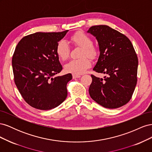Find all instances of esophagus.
I'll use <instances>...</instances> for the list:
<instances>
[{"mask_svg": "<svg viewBox=\"0 0 152 152\" xmlns=\"http://www.w3.org/2000/svg\"><path fill=\"white\" fill-rule=\"evenodd\" d=\"M81 76L79 75H75V74H73V79H77V78H80Z\"/></svg>", "mask_w": 152, "mask_h": 152, "instance_id": "obj_1", "label": "esophagus"}]
</instances>
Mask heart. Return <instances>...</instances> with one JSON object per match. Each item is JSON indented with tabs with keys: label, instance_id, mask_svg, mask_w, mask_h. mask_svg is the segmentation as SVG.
Masks as SVG:
<instances>
[{
	"label": "heart",
	"instance_id": "b5f03b06",
	"mask_svg": "<svg viewBox=\"0 0 152 152\" xmlns=\"http://www.w3.org/2000/svg\"><path fill=\"white\" fill-rule=\"evenodd\" d=\"M71 41L75 45L82 48L81 56L86 55L91 58H94L97 54V50L93 46V41L88 35L79 32L73 35L71 37ZM56 52L59 59L65 60L68 56L70 49L65 40H61L58 42L56 45ZM91 61L87 57L84 56L78 59H72L67 63L65 69L67 72L75 75H80L83 73L91 66Z\"/></svg>",
	"mask_w": 152,
	"mask_h": 152
}]
</instances>
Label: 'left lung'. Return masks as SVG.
Listing matches in <instances>:
<instances>
[{
	"instance_id": "obj_1",
	"label": "left lung",
	"mask_w": 152,
	"mask_h": 152,
	"mask_svg": "<svg viewBox=\"0 0 152 152\" xmlns=\"http://www.w3.org/2000/svg\"><path fill=\"white\" fill-rule=\"evenodd\" d=\"M87 32L99 45L93 70L107 75L104 79L91 75V98L104 108L121 107L129 102L136 86L138 59L135 50L126 35L107 25L91 26Z\"/></svg>"
}]
</instances>
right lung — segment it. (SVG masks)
<instances>
[{
    "instance_id": "add662e5",
    "label": "right lung",
    "mask_w": 152,
    "mask_h": 152,
    "mask_svg": "<svg viewBox=\"0 0 152 152\" xmlns=\"http://www.w3.org/2000/svg\"><path fill=\"white\" fill-rule=\"evenodd\" d=\"M68 30L36 32L18 44L12 59L17 88L25 102L41 110L57 107L67 96L66 84L71 73L55 77L62 70L56 45Z\"/></svg>"
}]
</instances>
